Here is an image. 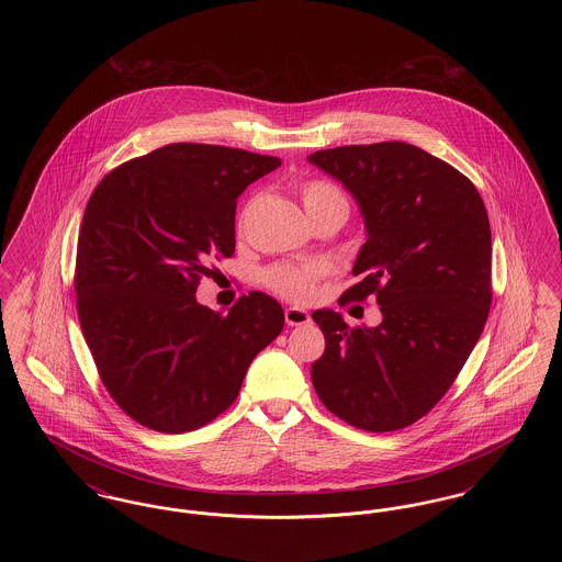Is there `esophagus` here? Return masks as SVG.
Listing matches in <instances>:
<instances>
[{
    "instance_id": "34e87169",
    "label": "esophagus",
    "mask_w": 562,
    "mask_h": 562,
    "mask_svg": "<svg viewBox=\"0 0 562 562\" xmlns=\"http://www.w3.org/2000/svg\"><path fill=\"white\" fill-rule=\"evenodd\" d=\"M284 321H286L289 326H301V324H307V322L312 321V316L305 310H301V307H289L284 312Z\"/></svg>"
}]
</instances>
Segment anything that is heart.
I'll return each instance as SVG.
<instances>
[{
  "label": "heart",
  "mask_w": 562,
  "mask_h": 562,
  "mask_svg": "<svg viewBox=\"0 0 562 562\" xmlns=\"http://www.w3.org/2000/svg\"><path fill=\"white\" fill-rule=\"evenodd\" d=\"M299 191L307 214L322 213L326 209L348 211V202L341 189L324 179H310ZM322 276L324 268L321 263H278L266 269L261 278L273 293L282 294L291 301H307L314 296Z\"/></svg>",
  "instance_id": "heart-1"
}]
</instances>
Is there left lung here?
I'll return each instance as SVG.
<instances>
[{
    "label": "left lung",
    "mask_w": 562,
    "mask_h": 562,
    "mask_svg": "<svg viewBox=\"0 0 562 562\" xmlns=\"http://www.w3.org/2000/svg\"><path fill=\"white\" fill-rule=\"evenodd\" d=\"M307 161L344 183L367 225L339 303L376 296L379 326L312 314L326 349L312 364L322 404L349 426L394 431L428 415L463 369L491 310V227L481 193L451 164L402 143L322 149Z\"/></svg>",
    "instance_id": "8db88e82"
}]
</instances>
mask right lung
<instances>
[{
	"label": "right lung",
	"mask_w": 562,
	"mask_h": 562,
	"mask_svg": "<svg viewBox=\"0 0 562 562\" xmlns=\"http://www.w3.org/2000/svg\"><path fill=\"white\" fill-rule=\"evenodd\" d=\"M282 161L172 143L117 168L92 191L76 261L78 316L117 406L145 428H202L240 394L284 312L252 291L227 316L195 301L209 263L236 250V200Z\"/></svg>",
	"instance_id": "obj_1"
}]
</instances>
